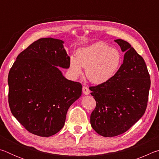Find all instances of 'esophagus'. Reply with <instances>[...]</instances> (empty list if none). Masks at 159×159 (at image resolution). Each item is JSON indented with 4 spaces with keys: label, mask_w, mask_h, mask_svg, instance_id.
I'll list each match as a JSON object with an SVG mask.
<instances>
[{
    "label": "esophagus",
    "mask_w": 159,
    "mask_h": 159,
    "mask_svg": "<svg viewBox=\"0 0 159 159\" xmlns=\"http://www.w3.org/2000/svg\"><path fill=\"white\" fill-rule=\"evenodd\" d=\"M90 90H89V89H88V88L86 87V86H83V93L84 94V95H89L90 94Z\"/></svg>",
    "instance_id": "esophagus-1"
}]
</instances>
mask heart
I'll list each match as a JSON object with an SVG mask.
<instances>
[{"label": "heart", "mask_w": 159, "mask_h": 159, "mask_svg": "<svg viewBox=\"0 0 159 159\" xmlns=\"http://www.w3.org/2000/svg\"><path fill=\"white\" fill-rule=\"evenodd\" d=\"M122 62V55L116 48L103 42H97L79 48L76 57H70L69 68L78 77L85 68V75L90 82L102 84L112 79Z\"/></svg>", "instance_id": "heart-1"}]
</instances>
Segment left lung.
<instances>
[{"instance_id": "8db88e82", "label": "left lung", "mask_w": 159, "mask_h": 159, "mask_svg": "<svg viewBox=\"0 0 159 159\" xmlns=\"http://www.w3.org/2000/svg\"><path fill=\"white\" fill-rule=\"evenodd\" d=\"M114 41L125 52L123 64L109 81L90 88L96 101L90 124L103 137L119 135L138 121L146 111L151 85L144 59L127 41Z\"/></svg>"}]
</instances>
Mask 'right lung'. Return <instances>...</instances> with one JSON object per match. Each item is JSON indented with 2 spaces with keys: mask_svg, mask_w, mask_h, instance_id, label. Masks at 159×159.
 <instances>
[{
  "mask_svg": "<svg viewBox=\"0 0 159 159\" xmlns=\"http://www.w3.org/2000/svg\"><path fill=\"white\" fill-rule=\"evenodd\" d=\"M64 41L37 40L17 56L8 74V102L15 118L31 133L50 137L64 127L70 106L82 94L79 82L57 66L69 68Z\"/></svg>",
  "mask_w": 159,
  "mask_h": 159,
  "instance_id": "1",
  "label": "right lung"
}]
</instances>
